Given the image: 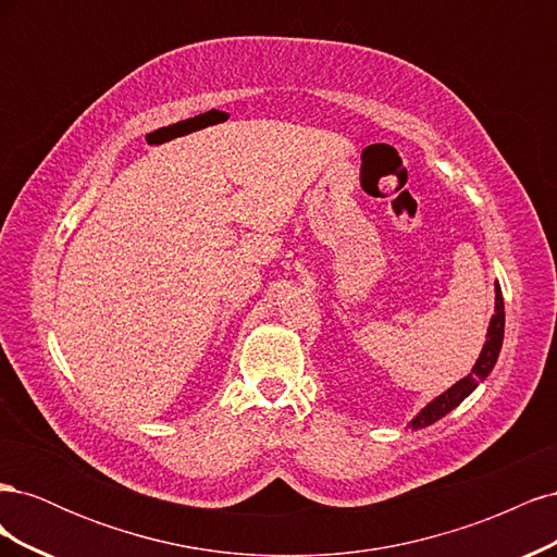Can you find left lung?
<instances>
[{
  "instance_id": "left-lung-1",
  "label": "left lung",
  "mask_w": 557,
  "mask_h": 557,
  "mask_svg": "<svg viewBox=\"0 0 557 557\" xmlns=\"http://www.w3.org/2000/svg\"><path fill=\"white\" fill-rule=\"evenodd\" d=\"M502 342H504V299H502L499 283H495V315L491 318V325H487L485 344L481 348V356H479L476 364L471 367V372L462 381L450 385L446 393L434 397L425 409H420V413L411 420L409 428L420 430V428H428V425L436 423V420L444 418L446 413H450L455 407H458L465 397L474 393L476 385L483 383L487 379V374L493 372V367L499 358Z\"/></svg>"
}]
</instances>
